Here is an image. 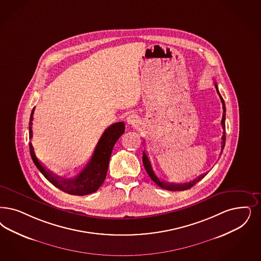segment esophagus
<instances>
[{
  "label": "esophagus",
  "instance_id": "1",
  "mask_svg": "<svg viewBox=\"0 0 261 261\" xmlns=\"http://www.w3.org/2000/svg\"><path fill=\"white\" fill-rule=\"evenodd\" d=\"M126 121L129 125L135 126L139 122V117H137L136 115H130L126 118Z\"/></svg>",
  "mask_w": 261,
  "mask_h": 261
}]
</instances>
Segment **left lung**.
I'll return each mask as SVG.
<instances>
[{
    "label": "left lung",
    "instance_id": "1",
    "mask_svg": "<svg viewBox=\"0 0 261 261\" xmlns=\"http://www.w3.org/2000/svg\"><path fill=\"white\" fill-rule=\"evenodd\" d=\"M215 87L216 90H217V92H218V94H219V96H220V99H221V101H222L223 110H224L223 118H222V127H223V130H224L223 137H222V151H221V154H222L225 144V101H224V99L222 97V95L220 94L219 90H218V86H217L216 83ZM143 163H144V169H145L146 172L148 173L149 177H150L159 187H161L163 189L169 190V191H184V190L190 189V188H192L194 185H196L198 181H200V180L202 179L207 174V173H202V174L198 175L196 179H194L193 181H190V182H187V183H183V184L168 183V182H165V181H163V180L159 179L158 176L155 174V172L153 171L152 167H151V163L149 161V159H148L146 153L144 152V154H143Z\"/></svg>",
    "mask_w": 261,
    "mask_h": 261
}]
</instances>
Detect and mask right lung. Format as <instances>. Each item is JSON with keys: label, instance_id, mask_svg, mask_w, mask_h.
<instances>
[{"label": "right lung", "instance_id": "right-lung-1", "mask_svg": "<svg viewBox=\"0 0 261 261\" xmlns=\"http://www.w3.org/2000/svg\"><path fill=\"white\" fill-rule=\"evenodd\" d=\"M35 108L33 109L30 122H29V138H33V116ZM125 124L120 121L109 126L101 136L100 140L95 146V149L90 158V162L84 168V170L74 177L63 178L53 174L48 171L43 165L36 158L33 144L30 143V152L32 159L35 163L36 168L44 175L46 179L52 183L55 187L62 190L64 193H67L73 196H86L91 193H94L99 189L106 178L108 171L110 157L113 151L114 145L117 143L119 137L124 133Z\"/></svg>", "mask_w": 261, "mask_h": 261}]
</instances>
